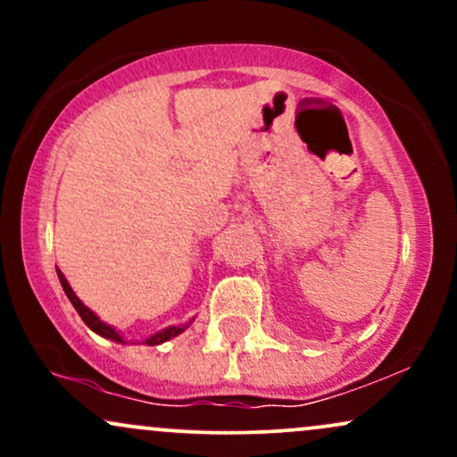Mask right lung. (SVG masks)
Instances as JSON below:
<instances>
[{
  "label": "right lung",
  "instance_id": "right-lung-1",
  "mask_svg": "<svg viewBox=\"0 0 457 457\" xmlns=\"http://www.w3.org/2000/svg\"><path fill=\"white\" fill-rule=\"evenodd\" d=\"M57 277H60V283H62V287H64L68 301H71L72 307L77 309V313H79V316H81L83 322H86L87 327H90V328L94 330V333L101 335V337H107V339H113V342L124 344L122 335H120L118 330H115L113 327H109V324H104L103 320H98V316L92 312L90 307H86L81 301H79V296L75 295V292H72V287L68 286L66 277L62 275V270H57ZM185 328H187V327H170V328H165V330H159V333H154V335H152V337L145 339L144 344H148V345H159V344H162V342H167V339H171V337H176V335H180Z\"/></svg>",
  "mask_w": 457,
  "mask_h": 457
}]
</instances>
